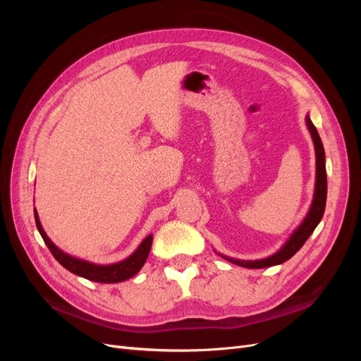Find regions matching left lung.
Masks as SVG:
<instances>
[{
	"label": "left lung",
	"mask_w": 361,
	"mask_h": 361,
	"mask_svg": "<svg viewBox=\"0 0 361 361\" xmlns=\"http://www.w3.org/2000/svg\"><path fill=\"white\" fill-rule=\"evenodd\" d=\"M306 124L312 135L313 143H314V152H316V183H314V196L310 209L302 221L298 228L291 234V237L287 240V243L282 245V247L272 256L260 260H240L233 259L228 256H222L231 263L238 264L243 268H250V269H260V268H269L275 267V264H281L286 260L291 259L301 247L302 244L307 241V238L312 235L317 224L320 222L322 216L325 214V206H326V193H328V181H326V166H325V149L322 145L319 133L312 123L310 117H306Z\"/></svg>",
	"instance_id": "1"
}]
</instances>
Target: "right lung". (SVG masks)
Listing matches in <instances>:
<instances>
[{"instance_id": "right-lung-1", "label": "right lung", "mask_w": 361, "mask_h": 361, "mask_svg": "<svg viewBox=\"0 0 361 361\" xmlns=\"http://www.w3.org/2000/svg\"><path fill=\"white\" fill-rule=\"evenodd\" d=\"M35 222L37 226V231L42 235L45 244L48 245L49 252L52 256L59 260L63 267L70 271L74 275H79L82 278H86L89 281L94 282H102V283H114V282H123L131 276H135L145 264L150 247H152V240H154V235H147L137 247V250L128 256L127 259L118 262V263H112V264H93L86 260L73 257L63 250H60L56 245L49 240L47 233L44 231L39 216H37V212L35 209Z\"/></svg>"}]
</instances>
